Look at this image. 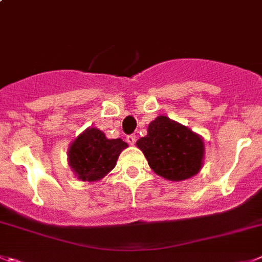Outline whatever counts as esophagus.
I'll use <instances>...</instances> for the list:
<instances>
[{"instance_id":"obj_1","label":"esophagus","mask_w":262,"mask_h":262,"mask_svg":"<svg viewBox=\"0 0 262 262\" xmlns=\"http://www.w3.org/2000/svg\"><path fill=\"white\" fill-rule=\"evenodd\" d=\"M136 141H137V137H136V134H130V136H128V137H126V142H128L129 145H132V146H133L134 143H136Z\"/></svg>"}]
</instances>
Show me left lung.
Segmentation results:
<instances>
[{
	"mask_svg": "<svg viewBox=\"0 0 262 262\" xmlns=\"http://www.w3.org/2000/svg\"><path fill=\"white\" fill-rule=\"evenodd\" d=\"M137 146L145 154L151 169L169 181L187 180L202 169L203 139L167 116L151 121L147 136L137 141Z\"/></svg>",
	"mask_w": 262,
	"mask_h": 262,
	"instance_id": "1",
	"label": "left lung"
}]
</instances>
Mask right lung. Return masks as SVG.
Returning a JSON list of instances; mask_svg holds the SVG:
<instances>
[{
	"mask_svg": "<svg viewBox=\"0 0 262 262\" xmlns=\"http://www.w3.org/2000/svg\"><path fill=\"white\" fill-rule=\"evenodd\" d=\"M128 147L123 139H108L97 128H88L72 142L68 164L81 181H98L111 172L120 152Z\"/></svg>",
	"mask_w": 262,
	"mask_h": 262,
	"instance_id": "1",
	"label": "right lung"
}]
</instances>
